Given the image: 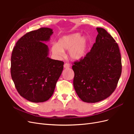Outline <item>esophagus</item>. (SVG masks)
I'll use <instances>...</instances> for the list:
<instances>
[{"mask_svg": "<svg viewBox=\"0 0 134 134\" xmlns=\"http://www.w3.org/2000/svg\"><path fill=\"white\" fill-rule=\"evenodd\" d=\"M64 68H69L70 67V64H69V63H65V64H64Z\"/></svg>", "mask_w": 134, "mask_h": 134, "instance_id": "34e87169", "label": "esophagus"}]
</instances>
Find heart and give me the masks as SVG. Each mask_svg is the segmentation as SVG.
<instances>
[{"instance_id":"1","label":"heart","mask_w":134,"mask_h":134,"mask_svg":"<svg viewBox=\"0 0 134 134\" xmlns=\"http://www.w3.org/2000/svg\"><path fill=\"white\" fill-rule=\"evenodd\" d=\"M79 33H74L63 36L58 42L52 47L53 53L60 55L65 50H69V55L73 60H79L87 54L89 40L86 36H82Z\"/></svg>"}]
</instances>
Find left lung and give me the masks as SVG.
<instances>
[{"mask_svg": "<svg viewBox=\"0 0 134 134\" xmlns=\"http://www.w3.org/2000/svg\"><path fill=\"white\" fill-rule=\"evenodd\" d=\"M96 42L83 58L72 63L73 85L85 102L96 103L115 91L122 72L118 44L104 28H97Z\"/></svg>", "mask_w": 134, "mask_h": 134, "instance_id": "1", "label": "left lung"}]
</instances>
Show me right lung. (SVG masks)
Segmentation results:
<instances>
[{"label": "right lung", "instance_id": "right-lung-1", "mask_svg": "<svg viewBox=\"0 0 134 134\" xmlns=\"http://www.w3.org/2000/svg\"><path fill=\"white\" fill-rule=\"evenodd\" d=\"M52 34V30L46 27L27 32L12 51V80L19 94L32 102H43L50 98L63 70L64 62L48 58V46L43 42Z\"/></svg>", "mask_w": 134, "mask_h": 134}]
</instances>
